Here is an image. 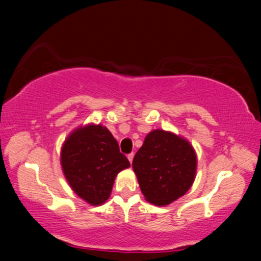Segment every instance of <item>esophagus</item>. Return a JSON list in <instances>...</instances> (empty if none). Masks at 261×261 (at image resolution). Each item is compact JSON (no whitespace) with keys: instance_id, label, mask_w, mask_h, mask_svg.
Returning <instances> with one entry per match:
<instances>
[{"instance_id":"1","label":"esophagus","mask_w":261,"mask_h":261,"mask_svg":"<svg viewBox=\"0 0 261 261\" xmlns=\"http://www.w3.org/2000/svg\"><path fill=\"white\" fill-rule=\"evenodd\" d=\"M127 158H128V160H129V163L132 164V162H133V158H134V153H130V154H128Z\"/></svg>"}]
</instances>
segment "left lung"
<instances>
[{
	"instance_id": "obj_1",
	"label": "left lung",
	"mask_w": 261,
	"mask_h": 261,
	"mask_svg": "<svg viewBox=\"0 0 261 261\" xmlns=\"http://www.w3.org/2000/svg\"><path fill=\"white\" fill-rule=\"evenodd\" d=\"M132 166L146 201L165 206L192 187L197 155L185 138L173 132L153 129L146 135Z\"/></svg>"
}]
</instances>
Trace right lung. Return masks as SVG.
Masks as SVG:
<instances>
[{
    "label": "right lung",
    "mask_w": 261,
    "mask_h": 261,
    "mask_svg": "<svg viewBox=\"0 0 261 261\" xmlns=\"http://www.w3.org/2000/svg\"><path fill=\"white\" fill-rule=\"evenodd\" d=\"M60 165L74 194L88 204L98 206L110 197L117 173L130 164L120 153L108 128L88 123L77 127L65 139Z\"/></svg>",
    "instance_id": "add662e5"
}]
</instances>
